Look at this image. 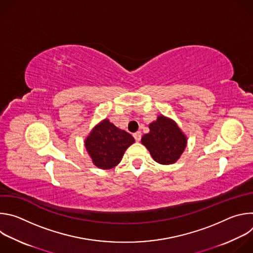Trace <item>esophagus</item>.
Listing matches in <instances>:
<instances>
[{"label":"esophagus","instance_id":"1","mask_svg":"<svg viewBox=\"0 0 253 253\" xmlns=\"http://www.w3.org/2000/svg\"><path fill=\"white\" fill-rule=\"evenodd\" d=\"M141 136H142V134H141V132H140V131H138V132H136V133H134V134H133V137H134V138H135V140H136V141H138V142L141 140Z\"/></svg>","mask_w":253,"mask_h":253}]
</instances>
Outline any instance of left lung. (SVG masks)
<instances>
[{
	"instance_id": "left-lung-1",
	"label": "left lung",
	"mask_w": 253,
	"mask_h": 253,
	"mask_svg": "<svg viewBox=\"0 0 253 253\" xmlns=\"http://www.w3.org/2000/svg\"><path fill=\"white\" fill-rule=\"evenodd\" d=\"M150 132L145 134L141 142L153 159L164 165L177 161L186 147V137L174 121L160 115L149 125Z\"/></svg>"
}]
</instances>
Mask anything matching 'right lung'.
I'll list each match as a JSON object with an SVG mask.
<instances>
[{"label":"right lung","mask_w":253,"mask_h":253,"mask_svg":"<svg viewBox=\"0 0 253 253\" xmlns=\"http://www.w3.org/2000/svg\"><path fill=\"white\" fill-rule=\"evenodd\" d=\"M134 142L131 134L104 120L92 130L85 146L97 167L111 169L120 163L125 150Z\"/></svg>","instance_id":"1"}]
</instances>
